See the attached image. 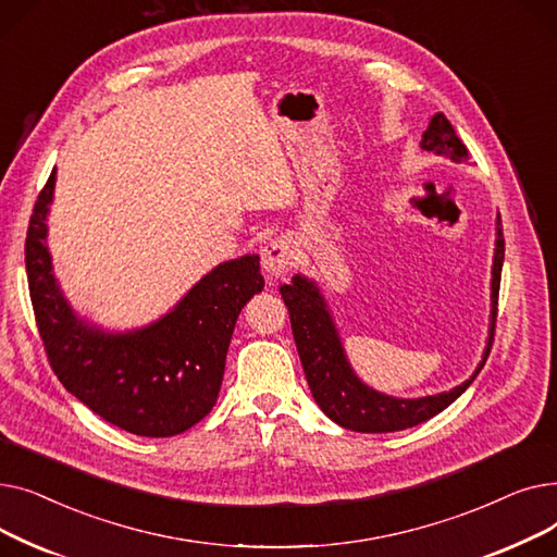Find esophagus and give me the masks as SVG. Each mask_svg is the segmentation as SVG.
Returning a JSON list of instances; mask_svg holds the SVG:
<instances>
[{"mask_svg": "<svg viewBox=\"0 0 557 557\" xmlns=\"http://www.w3.org/2000/svg\"><path fill=\"white\" fill-rule=\"evenodd\" d=\"M296 250L288 239L277 237L261 248V267L271 277H282L290 267H294Z\"/></svg>", "mask_w": 557, "mask_h": 557, "instance_id": "obj_1", "label": "esophagus"}]
</instances>
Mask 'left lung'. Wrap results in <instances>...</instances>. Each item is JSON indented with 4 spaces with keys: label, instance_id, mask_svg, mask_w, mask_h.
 Wrapping results in <instances>:
<instances>
[{
    "label": "left lung",
    "instance_id": "obj_1",
    "mask_svg": "<svg viewBox=\"0 0 557 557\" xmlns=\"http://www.w3.org/2000/svg\"><path fill=\"white\" fill-rule=\"evenodd\" d=\"M420 149L435 156H445L454 162L470 160L467 146L460 141V137L456 135L454 126L443 112L431 116L429 128L422 135ZM504 250L506 248L502 216L496 214V242L490 282V338L485 345L483 361L479 363L474 374L460 386L447 393L426 395L418 399H399L366 386L345 357L334 318L315 282L307 280L305 275H296L290 280V284H282L280 294L284 305L288 307L290 330H294L298 355L307 374V384L311 388L315 404L320 406V411L343 429L359 433H393L401 429H411L416 424L431 420L437 413H443L451 401H456L467 388H470V384L474 382L490 357L496 327V305H499Z\"/></svg>",
    "mask_w": 557,
    "mask_h": 557
}]
</instances>
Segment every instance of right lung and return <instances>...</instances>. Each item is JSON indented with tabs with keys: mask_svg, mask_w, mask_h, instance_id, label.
<instances>
[{
	"mask_svg": "<svg viewBox=\"0 0 557 557\" xmlns=\"http://www.w3.org/2000/svg\"><path fill=\"white\" fill-rule=\"evenodd\" d=\"M55 166L28 221V294L47 359L61 384L106 422L144 437L178 435L216 404L230 338L244 305L263 288L259 257L219 263L156 323L106 332L78 318L55 282L47 214Z\"/></svg>",
	"mask_w": 557,
	"mask_h": 557,
	"instance_id": "right-lung-1",
	"label": "right lung"
}]
</instances>
